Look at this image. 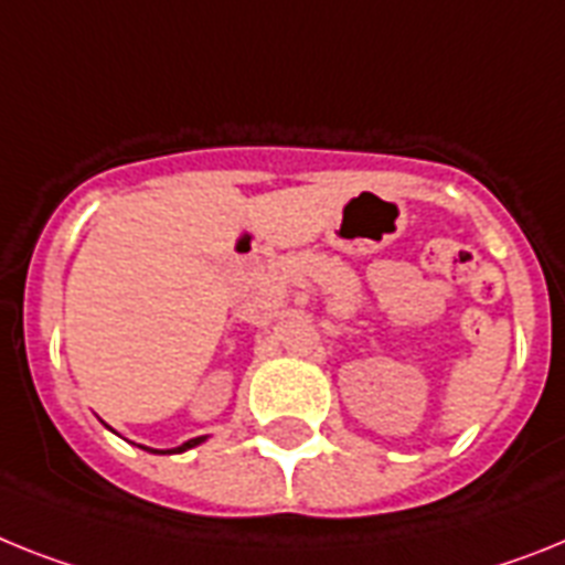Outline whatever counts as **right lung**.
<instances>
[{
  "label": "right lung",
  "instance_id": "1",
  "mask_svg": "<svg viewBox=\"0 0 565 565\" xmlns=\"http://www.w3.org/2000/svg\"><path fill=\"white\" fill-rule=\"evenodd\" d=\"M201 443H206V436H194V439L178 445V448H172V451H154V448H146V451H151V454H183V451H189V448H194V445H201ZM140 448H143V445H140Z\"/></svg>",
  "mask_w": 565,
  "mask_h": 565
}]
</instances>
